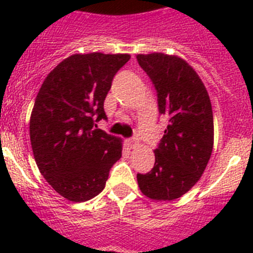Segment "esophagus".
I'll list each match as a JSON object with an SVG mask.
<instances>
[{
  "instance_id": "obj_1",
  "label": "esophagus",
  "mask_w": 253,
  "mask_h": 253,
  "mask_svg": "<svg viewBox=\"0 0 253 253\" xmlns=\"http://www.w3.org/2000/svg\"><path fill=\"white\" fill-rule=\"evenodd\" d=\"M137 139L135 138H130V139H126V144H128L129 148H134V147L137 146Z\"/></svg>"
}]
</instances>
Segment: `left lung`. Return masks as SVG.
Instances as JSON below:
<instances>
[{"mask_svg": "<svg viewBox=\"0 0 253 253\" xmlns=\"http://www.w3.org/2000/svg\"><path fill=\"white\" fill-rule=\"evenodd\" d=\"M137 60L153 82L160 114L167 118L156 162L148 173H138V186L152 200H175L200 180L214 144L213 110L195 69L177 55L138 54Z\"/></svg>", "mask_w": 253, "mask_h": 253, "instance_id": "1", "label": "left lung"}]
</instances>
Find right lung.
Here are the masks:
<instances>
[{
    "instance_id": "1",
    "label": "right lung",
    "mask_w": 253,
    "mask_h": 253,
    "mask_svg": "<svg viewBox=\"0 0 253 253\" xmlns=\"http://www.w3.org/2000/svg\"><path fill=\"white\" fill-rule=\"evenodd\" d=\"M129 54H73L44 80L30 116L35 162L46 182L73 203L104 190L109 171L122 157L123 140L95 129L106 119L104 101L115 73Z\"/></svg>"
}]
</instances>
